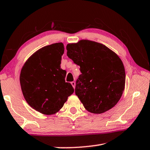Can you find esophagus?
I'll list each match as a JSON object with an SVG mask.
<instances>
[{
	"instance_id": "obj_1",
	"label": "esophagus",
	"mask_w": 150,
	"mask_h": 150,
	"mask_svg": "<svg viewBox=\"0 0 150 150\" xmlns=\"http://www.w3.org/2000/svg\"><path fill=\"white\" fill-rule=\"evenodd\" d=\"M71 85L73 86V87L75 88V81H73V82L71 83Z\"/></svg>"
}]
</instances>
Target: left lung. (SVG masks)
<instances>
[{"instance_id": "8db88e82", "label": "left lung", "mask_w": 150, "mask_h": 150, "mask_svg": "<svg viewBox=\"0 0 150 150\" xmlns=\"http://www.w3.org/2000/svg\"><path fill=\"white\" fill-rule=\"evenodd\" d=\"M67 55L80 66L75 95L93 114L108 111L118 103L125 87L126 73L118 55L100 43L81 40L66 46Z\"/></svg>"}]
</instances>
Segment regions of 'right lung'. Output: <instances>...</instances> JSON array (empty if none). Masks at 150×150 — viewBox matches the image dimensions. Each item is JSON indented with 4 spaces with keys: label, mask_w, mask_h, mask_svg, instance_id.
Returning <instances> with one entry per match:
<instances>
[{
    "label": "right lung",
    "mask_w": 150,
    "mask_h": 150,
    "mask_svg": "<svg viewBox=\"0 0 150 150\" xmlns=\"http://www.w3.org/2000/svg\"><path fill=\"white\" fill-rule=\"evenodd\" d=\"M64 53L62 43L43 47L24 63L20 83L25 100L32 108L44 115L57 112L74 92L66 83V71L60 67Z\"/></svg>",
    "instance_id": "1"
}]
</instances>
